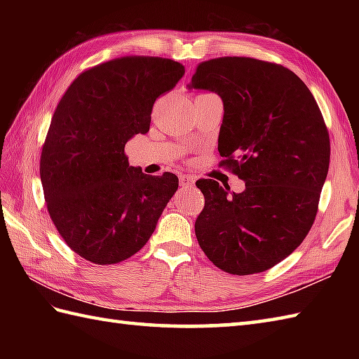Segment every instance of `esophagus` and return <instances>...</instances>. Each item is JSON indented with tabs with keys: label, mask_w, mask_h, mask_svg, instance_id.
Segmentation results:
<instances>
[{
	"label": "esophagus",
	"mask_w": 359,
	"mask_h": 359,
	"mask_svg": "<svg viewBox=\"0 0 359 359\" xmlns=\"http://www.w3.org/2000/svg\"><path fill=\"white\" fill-rule=\"evenodd\" d=\"M179 180H180V187H184V188H193L194 184H196V180H194L193 175H187V174L180 175Z\"/></svg>",
	"instance_id": "34e87169"
}]
</instances>
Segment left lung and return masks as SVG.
Returning a JSON list of instances; mask_svg holds the SVG:
<instances>
[{"instance_id": "8db88e82", "label": "left lung", "mask_w": 359, "mask_h": 359, "mask_svg": "<svg viewBox=\"0 0 359 359\" xmlns=\"http://www.w3.org/2000/svg\"><path fill=\"white\" fill-rule=\"evenodd\" d=\"M188 88L222 98L217 149L222 165L245 182L239 194L212 179L196 182L205 197L196 238L226 273L269 270L301 245L315 222L330 163L323 114L294 72L250 57L202 62Z\"/></svg>"}]
</instances>
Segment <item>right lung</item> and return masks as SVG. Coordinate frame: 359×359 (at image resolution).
Listing matches in <instances>:
<instances>
[{
	"mask_svg": "<svg viewBox=\"0 0 359 359\" xmlns=\"http://www.w3.org/2000/svg\"><path fill=\"white\" fill-rule=\"evenodd\" d=\"M184 74L170 58L111 60L81 72L53 112L40 160L44 201L67 247L86 261L135 255L177 191L175 174L129 166L125 144L149 131L154 102Z\"/></svg>",
	"mask_w": 359,
	"mask_h": 359,
	"instance_id": "add662e5",
	"label": "right lung"
}]
</instances>
